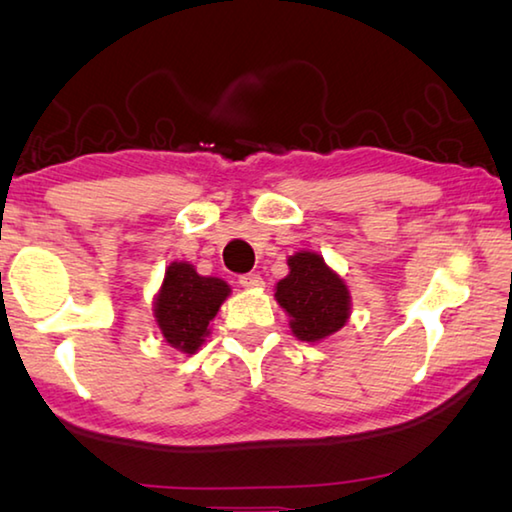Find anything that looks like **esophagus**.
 Instances as JSON below:
<instances>
[{"label": "esophagus", "mask_w": 512, "mask_h": 512, "mask_svg": "<svg viewBox=\"0 0 512 512\" xmlns=\"http://www.w3.org/2000/svg\"><path fill=\"white\" fill-rule=\"evenodd\" d=\"M238 283L242 285V288H247V290H254V288H261L263 285V279L258 274H242L240 279H238Z\"/></svg>", "instance_id": "esophagus-1"}]
</instances>
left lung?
Listing matches in <instances>:
<instances>
[{
    "label": "left lung",
    "instance_id": "left-lung-1",
    "mask_svg": "<svg viewBox=\"0 0 512 512\" xmlns=\"http://www.w3.org/2000/svg\"><path fill=\"white\" fill-rule=\"evenodd\" d=\"M290 274L276 283V301L288 312L292 333L301 342H321L351 317V292L315 251L288 258Z\"/></svg>",
    "mask_w": 512,
    "mask_h": 512
}]
</instances>
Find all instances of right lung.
Segmentation results:
<instances>
[{
	"instance_id": "add662e5",
	"label": "right lung",
	"mask_w": 512,
	"mask_h": 512,
	"mask_svg": "<svg viewBox=\"0 0 512 512\" xmlns=\"http://www.w3.org/2000/svg\"><path fill=\"white\" fill-rule=\"evenodd\" d=\"M231 288L215 276H200L193 265L170 263L155 299V321L166 342L193 355L209 337V324L218 315Z\"/></svg>"
}]
</instances>
